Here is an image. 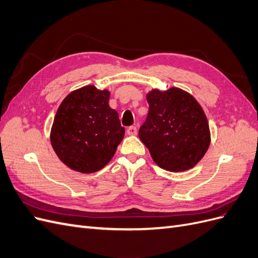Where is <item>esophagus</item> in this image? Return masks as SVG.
I'll use <instances>...</instances> for the list:
<instances>
[{
	"instance_id": "esophagus-1",
	"label": "esophagus",
	"mask_w": 258,
	"mask_h": 258,
	"mask_svg": "<svg viewBox=\"0 0 258 258\" xmlns=\"http://www.w3.org/2000/svg\"><path fill=\"white\" fill-rule=\"evenodd\" d=\"M127 134L129 136H136L138 134V129L136 126H130L128 129H127Z\"/></svg>"
}]
</instances>
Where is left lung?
<instances>
[{"label":"left lung","instance_id":"obj_1","mask_svg":"<svg viewBox=\"0 0 258 258\" xmlns=\"http://www.w3.org/2000/svg\"><path fill=\"white\" fill-rule=\"evenodd\" d=\"M146 99L150 107L139 138L153 160L171 172L194 168L211 142L207 116L197 100L176 87L153 89Z\"/></svg>","mask_w":258,"mask_h":258}]
</instances>
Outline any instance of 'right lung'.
<instances>
[{
    "mask_svg": "<svg viewBox=\"0 0 258 258\" xmlns=\"http://www.w3.org/2000/svg\"><path fill=\"white\" fill-rule=\"evenodd\" d=\"M108 100L110 91L88 85L69 93L58 107L50 142L59 159L70 169L93 173L113 158L124 128Z\"/></svg>",
    "mask_w": 258,
    "mask_h": 258,
    "instance_id": "obj_1",
    "label": "right lung"
}]
</instances>
